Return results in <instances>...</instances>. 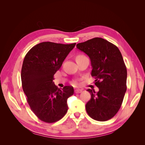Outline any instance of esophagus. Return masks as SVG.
<instances>
[{
	"instance_id": "obj_1",
	"label": "esophagus",
	"mask_w": 145,
	"mask_h": 145,
	"mask_svg": "<svg viewBox=\"0 0 145 145\" xmlns=\"http://www.w3.org/2000/svg\"><path fill=\"white\" fill-rule=\"evenodd\" d=\"M75 93L76 94H78V93H80L82 92V89H75Z\"/></svg>"
}]
</instances>
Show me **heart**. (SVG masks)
Instances as JSON below:
<instances>
[{"label": "heart", "instance_id": "obj_1", "mask_svg": "<svg viewBox=\"0 0 145 145\" xmlns=\"http://www.w3.org/2000/svg\"><path fill=\"white\" fill-rule=\"evenodd\" d=\"M80 56H78L77 57H80ZM77 81H74V82H72V84L73 85H77Z\"/></svg>", "mask_w": 145, "mask_h": 145}]
</instances>
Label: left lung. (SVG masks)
<instances>
[{
	"label": "left lung",
	"instance_id": "left-lung-1",
	"mask_svg": "<svg viewBox=\"0 0 145 145\" xmlns=\"http://www.w3.org/2000/svg\"><path fill=\"white\" fill-rule=\"evenodd\" d=\"M77 49L89 56L91 76L99 91L88 89L91 98L86 110L94 120L111 119L119 110L126 91L127 70L118 48L106 40L95 37L76 45Z\"/></svg>",
	"mask_w": 145,
	"mask_h": 145
}]
</instances>
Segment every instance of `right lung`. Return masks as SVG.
Here are the masks:
<instances>
[{"instance_id":"obj_1","label":"right lung","mask_w":145,"mask_h":145,"mask_svg":"<svg viewBox=\"0 0 145 145\" xmlns=\"http://www.w3.org/2000/svg\"><path fill=\"white\" fill-rule=\"evenodd\" d=\"M76 44L42 42L25 57L21 71L22 88L31 111L43 121L56 122L68 111L67 99L74 94L73 87L59 89L53 77Z\"/></svg>"}]
</instances>
